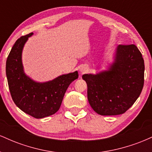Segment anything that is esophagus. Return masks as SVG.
Here are the masks:
<instances>
[{"instance_id":"esophagus-1","label":"esophagus","mask_w":152,"mask_h":152,"mask_svg":"<svg viewBox=\"0 0 152 152\" xmlns=\"http://www.w3.org/2000/svg\"><path fill=\"white\" fill-rule=\"evenodd\" d=\"M88 67H87V66L86 65H82L79 67V72L81 74H84V73H86V71H88Z\"/></svg>"}]
</instances>
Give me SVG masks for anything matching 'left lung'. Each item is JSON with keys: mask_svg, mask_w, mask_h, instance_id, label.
<instances>
[{"mask_svg": "<svg viewBox=\"0 0 152 152\" xmlns=\"http://www.w3.org/2000/svg\"><path fill=\"white\" fill-rule=\"evenodd\" d=\"M144 77V59L134 44L118 45L106 70L82 76L90 106L102 116L126 112L141 94Z\"/></svg>", "mask_w": 152, "mask_h": 152, "instance_id": "obj_1", "label": "left lung"}]
</instances>
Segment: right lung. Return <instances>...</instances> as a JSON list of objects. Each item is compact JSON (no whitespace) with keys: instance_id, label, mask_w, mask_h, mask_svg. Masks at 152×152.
Wrapping results in <instances>:
<instances>
[{"instance_id":"1","label":"right lung","mask_w":152,"mask_h":152,"mask_svg":"<svg viewBox=\"0 0 152 152\" xmlns=\"http://www.w3.org/2000/svg\"><path fill=\"white\" fill-rule=\"evenodd\" d=\"M34 33L18 38L6 61V72L13 102L21 111L36 118H43L58 111L68 87L78 77V71L63 74L50 81L38 82L26 74L22 53Z\"/></svg>"}]
</instances>
